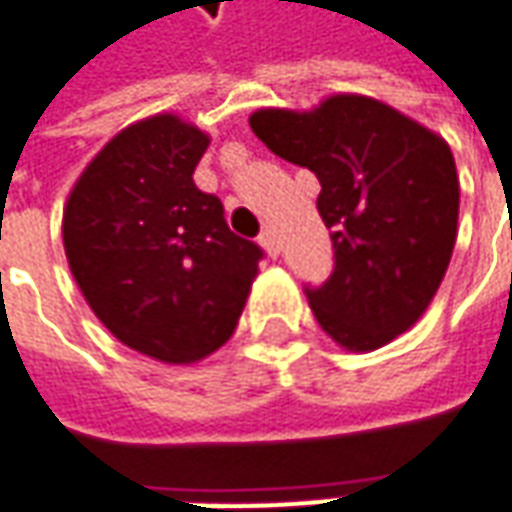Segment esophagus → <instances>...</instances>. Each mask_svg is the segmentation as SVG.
Masks as SVG:
<instances>
[{
  "instance_id": "34e87169",
  "label": "esophagus",
  "mask_w": 512,
  "mask_h": 512,
  "mask_svg": "<svg viewBox=\"0 0 512 512\" xmlns=\"http://www.w3.org/2000/svg\"><path fill=\"white\" fill-rule=\"evenodd\" d=\"M260 246H263V249H266V252H269V255L272 257H277V252H280V243H277V235H274L272 229H263V232H260Z\"/></svg>"
}]
</instances>
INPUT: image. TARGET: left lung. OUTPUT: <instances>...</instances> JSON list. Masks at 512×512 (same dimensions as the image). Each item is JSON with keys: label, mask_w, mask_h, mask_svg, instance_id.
<instances>
[{"label": "left lung", "mask_w": 512, "mask_h": 512, "mask_svg": "<svg viewBox=\"0 0 512 512\" xmlns=\"http://www.w3.org/2000/svg\"><path fill=\"white\" fill-rule=\"evenodd\" d=\"M252 133L320 181L334 266L306 286L320 328L351 351H374L408 331L448 272L459 178L450 147L365 96H334L311 113L260 110Z\"/></svg>", "instance_id": "8db88e82"}]
</instances>
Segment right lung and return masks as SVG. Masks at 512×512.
Returning a JSON list of instances; mask_svg holds the SVG:
<instances>
[{"label": "right lung", "mask_w": 512, "mask_h": 512, "mask_svg": "<svg viewBox=\"0 0 512 512\" xmlns=\"http://www.w3.org/2000/svg\"><path fill=\"white\" fill-rule=\"evenodd\" d=\"M206 147L175 115L138 121L98 152L64 209V252L90 309L164 362L201 360L235 334L263 260L192 181Z\"/></svg>", "instance_id": "obj_1"}]
</instances>
